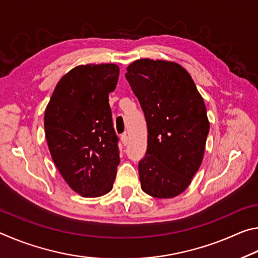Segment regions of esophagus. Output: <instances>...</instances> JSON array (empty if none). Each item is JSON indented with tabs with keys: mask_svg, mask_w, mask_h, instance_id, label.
I'll return each instance as SVG.
<instances>
[{
	"mask_svg": "<svg viewBox=\"0 0 258 258\" xmlns=\"http://www.w3.org/2000/svg\"><path fill=\"white\" fill-rule=\"evenodd\" d=\"M120 140H121V143H123L124 146H126L128 143V137H127V134L126 133H124L123 135H121V138H120Z\"/></svg>",
	"mask_w": 258,
	"mask_h": 258,
	"instance_id": "esophagus-1",
	"label": "esophagus"
}]
</instances>
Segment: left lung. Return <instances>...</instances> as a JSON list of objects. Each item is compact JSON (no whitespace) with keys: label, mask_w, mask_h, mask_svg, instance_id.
Masks as SVG:
<instances>
[{"label":"left lung","mask_w":258,"mask_h":258,"mask_svg":"<svg viewBox=\"0 0 258 258\" xmlns=\"http://www.w3.org/2000/svg\"><path fill=\"white\" fill-rule=\"evenodd\" d=\"M125 77L147 120L148 149L139 161L142 190L155 198L176 197L203 161L209 132L204 99L176 62L140 59Z\"/></svg>","instance_id":"left-lung-1"}]
</instances>
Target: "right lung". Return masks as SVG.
Masks as SVG:
<instances>
[{
	"mask_svg": "<svg viewBox=\"0 0 258 258\" xmlns=\"http://www.w3.org/2000/svg\"><path fill=\"white\" fill-rule=\"evenodd\" d=\"M118 76L113 63L77 66L59 81L45 109L52 159L67 184L84 197L108 194L116 177L120 159L109 93Z\"/></svg>",
	"mask_w": 258,
	"mask_h": 258,
	"instance_id": "1",
	"label": "right lung"
}]
</instances>
